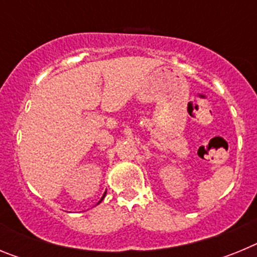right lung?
<instances>
[{"label":"right lung","instance_id":"1","mask_svg":"<svg viewBox=\"0 0 257 257\" xmlns=\"http://www.w3.org/2000/svg\"><path fill=\"white\" fill-rule=\"evenodd\" d=\"M105 193H106V192H105ZM105 193H104V196H103V197H101V199H100V201H99V203H100V202H101V201H103V198H104V197H105Z\"/></svg>","mask_w":257,"mask_h":257}]
</instances>
